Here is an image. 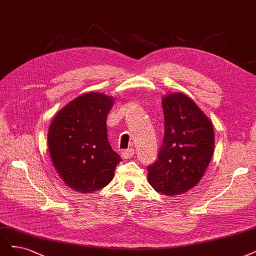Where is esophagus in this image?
I'll return each instance as SVG.
<instances>
[{"instance_id":"1","label":"esophagus","mask_w":256,"mask_h":256,"mask_svg":"<svg viewBox=\"0 0 256 256\" xmlns=\"http://www.w3.org/2000/svg\"><path fill=\"white\" fill-rule=\"evenodd\" d=\"M134 148H128L126 150H124L122 152V158H130L134 156Z\"/></svg>"}]
</instances>
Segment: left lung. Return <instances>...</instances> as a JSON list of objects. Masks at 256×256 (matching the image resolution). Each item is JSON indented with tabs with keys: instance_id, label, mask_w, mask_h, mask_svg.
Listing matches in <instances>:
<instances>
[{
	"instance_id": "obj_1",
	"label": "left lung",
	"mask_w": 256,
	"mask_h": 256,
	"mask_svg": "<svg viewBox=\"0 0 256 256\" xmlns=\"http://www.w3.org/2000/svg\"><path fill=\"white\" fill-rule=\"evenodd\" d=\"M164 138L156 161L148 166V182L165 196L186 192L199 183L214 152L213 124L183 93L162 100Z\"/></svg>"
}]
</instances>
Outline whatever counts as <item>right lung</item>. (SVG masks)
<instances>
[{
  "label": "right lung",
  "instance_id": "1",
  "mask_svg": "<svg viewBox=\"0 0 256 256\" xmlns=\"http://www.w3.org/2000/svg\"><path fill=\"white\" fill-rule=\"evenodd\" d=\"M113 102L102 93L82 94L61 109L50 126L52 164L74 190L88 194L107 186L122 161L109 143L106 125Z\"/></svg>",
  "mask_w": 256,
  "mask_h": 256
}]
</instances>
